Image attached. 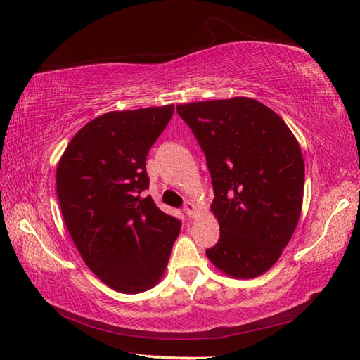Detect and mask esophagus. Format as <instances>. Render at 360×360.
Here are the masks:
<instances>
[{
  "label": "esophagus",
  "instance_id": "1",
  "mask_svg": "<svg viewBox=\"0 0 360 360\" xmlns=\"http://www.w3.org/2000/svg\"><path fill=\"white\" fill-rule=\"evenodd\" d=\"M184 212H186V214H187L188 217H195V216L198 214L197 205L192 203V202H187V203L184 205Z\"/></svg>",
  "mask_w": 360,
  "mask_h": 360
}]
</instances>
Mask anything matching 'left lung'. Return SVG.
Wrapping results in <instances>:
<instances>
[{"mask_svg": "<svg viewBox=\"0 0 360 360\" xmlns=\"http://www.w3.org/2000/svg\"><path fill=\"white\" fill-rule=\"evenodd\" d=\"M206 155L221 229L206 251L224 275L251 279L281 257L300 219L304 163L288 124L248 96L176 106Z\"/></svg>", "mask_w": 360, "mask_h": 360, "instance_id": "left-lung-1", "label": "left lung"}]
</instances>
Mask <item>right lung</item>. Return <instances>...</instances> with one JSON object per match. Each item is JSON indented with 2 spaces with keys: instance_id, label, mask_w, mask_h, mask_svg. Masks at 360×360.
Masks as SVG:
<instances>
[{
  "instance_id": "obj_1",
  "label": "right lung",
  "mask_w": 360,
  "mask_h": 360,
  "mask_svg": "<svg viewBox=\"0 0 360 360\" xmlns=\"http://www.w3.org/2000/svg\"><path fill=\"white\" fill-rule=\"evenodd\" d=\"M174 105L101 114L79 130L57 167V195L71 240L90 270L122 294L160 281L178 219L144 197L146 157Z\"/></svg>"
}]
</instances>
